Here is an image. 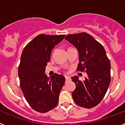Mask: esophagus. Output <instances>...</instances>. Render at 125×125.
<instances>
[{"label": "esophagus", "mask_w": 125, "mask_h": 125, "mask_svg": "<svg viewBox=\"0 0 125 125\" xmlns=\"http://www.w3.org/2000/svg\"><path fill=\"white\" fill-rule=\"evenodd\" d=\"M70 80H71L70 77H67V76H65V82H67V81H69Z\"/></svg>", "instance_id": "obj_1"}]
</instances>
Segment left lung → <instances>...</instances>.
<instances>
[{
    "mask_svg": "<svg viewBox=\"0 0 125 125\" xmlns=\"http://www.w3.org/2000/svg\"><path fill=\"white\" fill-rule=\"evenodd\" d=\"M66 40L79 51L77 71L86 72L84 81L72 77L76 88L72 95L75 103L90 109L96 106L104 97L111 82V63L103 46L86 32L70 34Z\"/></svg>",
    "mask_w": 125,
    "mask_h": 125,
    "instance_id": "8db88e82",
    "label": "left lung"
}]
</instances>
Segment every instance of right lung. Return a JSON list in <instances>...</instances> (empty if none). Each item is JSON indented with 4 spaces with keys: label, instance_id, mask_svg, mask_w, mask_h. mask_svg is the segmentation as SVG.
<instances>
[{
    "label": "right lung",
    "instance_id": "obj_1",
    "mask_svg": "<svg viewBox=\"0 0 125 125\" xmlns=\"http://www.w3.org/2000/svg\"><path fill=\"white\" fill-rule=\"evenodd\" d=\"M65 35L40 34L24 48L20 65V84L25 99L37 112L47 113L57 105L65 77L55 74L48 78L44 74L52 50Z\"/></svg>",
    "mask_w": 125,
    "mask_h": 125
}]
</instances>
